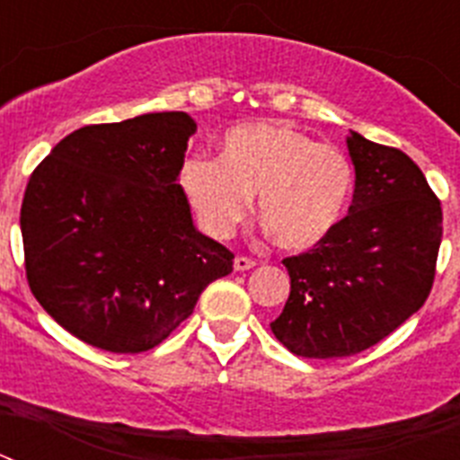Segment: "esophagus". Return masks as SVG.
<instances>
[{"mask_svg":"<svg viewBox=\"0 0 460 460\" xmlns=\"http://www.w3.org/2000/svg\"><path fill=\"white\" fill-rule=\"evenodd\" d=\"M253 267H255V260L243 258V255H237V258H234V270L237 271H249L253 270Z\"/></svg>","mask_w":460,"mask_h":460,"instance_id":"obj_1","label":"esophagus"}]
</instances>
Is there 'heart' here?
Masks as SVG:
<instances>
[{"label":"heart","mask_w":460,"mask_h":460,"mask_svg":"<svg viewBox=\"0 0 460 460\" xmlns=\"http://www.w3.org/2000/svg\"><path fill=\"white\" fill-rule=\"evenodd\" d=\"M352 181L341 149L283 121L234 126L223 137L221 158L193 156L181 168V186L211 234L233 233L258 192L260 221L292 251L329 237L350 200Z\"/></svg>","instance_id":"heart-1"}]
</instances>
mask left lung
<instances>
[{
    "instance_id": "8db88e82",
    "label": "left lung",
    "mask_w": 460,
    "mask_h": 460,
    "mask_svg": "<svg viewBox=\"0 0 460 460\" xmlns=\"http://www.w3.org/2000/svg\"><path fill=\"white\" fill-rule=\"evenodd\" d=\"M355 195L311 251L283 260L286 308L271 323L296 357L339 359L380 343L424 306L436 279L442 207L408 154L350 131Z\"/></svg>"
}]
</instances>
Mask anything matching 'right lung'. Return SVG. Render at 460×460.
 <instances>
[{"label": "right lung", "instance_id": "right-lung-1", "mask_svg": "<svg viewBox=\"0 0 460 460\" xmlns=\"http://www.w3.org/2000/svg\"><path fill=\"white\" fill-rule=\"evenodd\" d=\"M193 133L186 112L83 126L31 172L20 209L27 280L75 339L152 350L233 271L234 255L195 230L180 186Z\"/></svg>", "mask_w": 460, "mask_h": 460}]
</instances>
